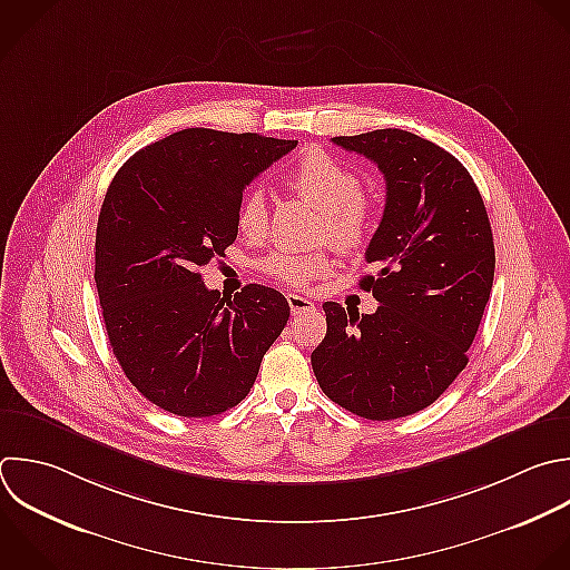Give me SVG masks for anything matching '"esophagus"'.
<instances>
[{
	"label": "esophagus",
	"mask_w": 570,
	"mask_h": 570,
	"mask_svg": "<svg viewBox=\"0 0 570 570\" xmlns=\"http://www.w3.org/2000/svg\"><path fill=\"white\" fill-rule=\"evenodd\" d=\"M287 303H289V309H292V314H294V316H296V314H303V312L314 309V303H312L309 298L301 296V294H287Z\"/></svg>",
	"instance_id": "obj_1"
}]
</instances>
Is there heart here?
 Here are the masks:
<instances>
[{"mask_svg":"<svg viewBox=\"0 0 570 570\" xmlns=\"http://www.w3.org/2000/svg\"><path fill=\"white\" fill-rule=\"evenodd\" d=\"M285 185L323 212V236L338 249H356L367 234L372 207L365 200L361 178L325 151H307L285 176ZM269 227L267 200L261 189L243 194L236 207V229L243 238L258 243ZM263 269L289 287H307L332 269L325 254H272Z\"/></svg>","mask_w":570,"mask_h":570,"instance_id":"1","label":"heart"}]
</instances>
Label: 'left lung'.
<instances>
[{
  "label": "left lung",
  "mask_w": 570,
  "mask_h": 570,
  "mask_svg": "<svg viewBox=\"0 0 570 570\" xmlns=\"http://www.w3.org/2000/svg\"><path fill=\"white\" fill-rule=\"evenodd\" d=\"M385 178V209L361 289L374 314L323 303L327 334L312 352L321 390L341 407L392 421L434 403L468 365L494 276L481 194L445 149L401 129L332 138Z\"/></svg>",
  "instance_id": "left-lung-1"
}]
</instances>
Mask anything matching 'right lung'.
Instances as JSON below:
<instances>
[{
  "label": "right lung",
  "instance_id": "obj_1",
  "mask_svg": "<svg viewBox=\"0 0 570 570\" xmlns=\"http://www.w3.org/2000/svg\"><path fill=\"white\" fill-rule=\"evenodd\" d=\"M296 145L185 129L134 154L107 189L96 234L105 327L127 379L165 412L238 405L287 325L281 292L247 285L232 301L198 269L236 240L245 187Z\"/></svg>",
  "mask_w": 570,
  "mask_h": 570
}]
</instances>
